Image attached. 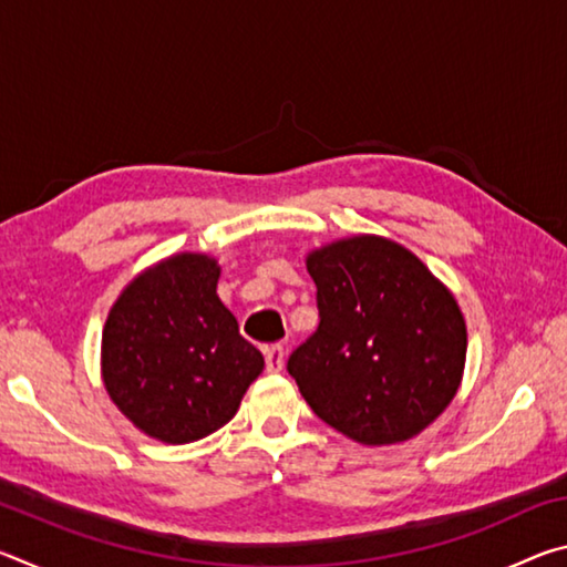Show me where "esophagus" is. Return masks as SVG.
Instances as JSON below:
<instances>
[{
    "label": "esophagus",
    "instance_id": "obj_1",
    "mask_svg": "<svg viewBox=\"0 0 567 567\" xmlns=\"http://www.w3.org/2000/svg\"><path fill=\"white\" fill-rule=\"evenodd\" d=\"M265 364L270 372H280L285 364V350L282 344H267L265 348Z\"/></svg>",
    "mask_w": 567,
    "mask_h": 567
}]
</instances>
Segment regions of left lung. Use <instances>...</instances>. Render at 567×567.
I'll return each mask as SVG.
<instances>
[{
	"instance_id": "left-lung-1",
	"label": "left lung",
	"mask_w": 567,
	"mask_h": 567,
	"mask_svg": "<svg viewBox=\"0 0 567 567\" xmlns=\"http://www.w3.org/2000/svg\"><path fill=\"white\" fill-rule=\"evenodd\" d=\"M320 324L290 360L307 405L362 445L422 433L460 388L467 330L453 292L388 237L312 249Z\"/></svg>"
}]
</instances>
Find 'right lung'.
I'll use <instances>...</instances> for the list:
<instances>
[{
	"label": "right lung",
	"instance_id": "1",
	"mask_svg": "<svg viewBox=\"0 0 567 567\" xmlns=\"http://www.w3.org/2000/svg\"><path fill=\"white\" fill-rule=\"evenodd\" d=\"M217 280L215 257L172 255L134 277L104 322L107 395L162 443H195L223 427L265 368L217 297Z\"/></svg>",
	"mask_w": 567,
	"mask_h": 567
}]
</instances>
